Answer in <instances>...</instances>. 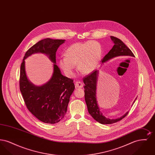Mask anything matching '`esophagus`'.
Here are the masks:
<instances>
[{
	"mask_svg": "<svg viewBox=\"0 0 155 155\" xmlns=\"http://www.w3.org/2000/svg\"><path fill=\"white\" fill-rule=\"evenodd\" d=\"M83 83L81 81H76L75 83V86L76 88H82L83 87Z\"/></svg>",
	"mask_w": 155,
	"mask_h": 155,
	"instance_id": "obj_1",
	"label": "esophagus"
}]
</instances>
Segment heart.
<instances>
[{
	"mask_svg": "<svg viewBox=\"0 0 155 155\" xmlns=\"http://www.w3.org/2000/svg\"><path fill=\"white\" fill-rule=\"evenodd\" d=\"M64 56L59 60V64L67 76H73L76 64L81 73L89 74L96 69L101 60L102 46L95 41L75 43L67 49Z\"/></svg>",
	"mask_w": 155,
	"mask_h": 155,
	"instance_id": "1",
	"label": "heart"
}]
</instances>
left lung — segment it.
Returning <instances> with one entry per match:
<instances>
[{
    "label": "left lung",
    "instance_id": "1",
    "mask_svg": "<svg viewBox=\"0 0 155 155\" xmlns=\"http://www.w3.org/2000/svg\"><path fill=\"white\" fill-rule=\"evenodd\" d=\"M110 38L114 43V46L109 53L103 58L102 60V63H104L114 58L121 56H130L134 57V54L132 51L123 43L122 41L116 37L111 36ZM98 74L99 71L95 70L83 78L84 83L85 85H84L85 100L89 113L96 121L102 124H110L119 121L124 118L128 114V111H127L123 116L116 119H110L103 116V114L101 112L99 108L97 102L96 101V85ZM135 100L134 101V103Z\"/></svg>",
    "mask_w": 155,
    "mask_h": 155
}]
</instances>
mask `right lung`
<instances>
[{
	"label": "right lung",
	"instance_id": "add662e5",
	"mask_svg": "<svg viewBox=\"0 0 155 155\" xmlns=\"http://www.w3.org/2000/svg\"><path fill=\"white\" fill-rule=\"evenodd\" d=\"M64 42V39L51 38L39 41L26 52L20 67V89L25 104L36 118L48 124L57 123L64 117L75 89L73 80L63 76L56 64V52ZM36 52L46 54L54 63L51 78L39 87L28 80L25 70V59Z\"/></svg>",
	"mask_w": 155,
	"mask_h": 155
}]
</instances>
